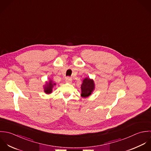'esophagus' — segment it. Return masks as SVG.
I'll return each instance as SVG.
<instances>
[{
	"instance_id": "esophagus-1",
	"label": "esophagus",
	"mask_w": 151,
	"mask_h": 151,
	"mask_svg": "<svg viewBox=\"0 0 151 151\" xmlns=\"http://www.w3.org/2000/svg\"><path fill=\"white\" fill-rule=\"evenodd\" d=\"M65 81H66V82H67V83H70L72 82V78H70V77H66V79H65Z\"/></svg>"
}]
</instances>
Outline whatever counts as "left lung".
<instances>
[{"mask_svg": "<svg viewBox=\"0 0 151 151\" xmlns=\"http://www.w3.org/2000/svg\"><path fill=\"white\" fill-rule=\"evenodd\" d=\"M94 88V84L93 80L88 78H85L83 83L81 85L82 93L81 96L84 97H86L90 96Z\"/></svg>", "mask_w": 151, "mask_h": 151, "instance_id": "1", "label": "left lung"}]
</instances>
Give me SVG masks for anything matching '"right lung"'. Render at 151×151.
<instances>
[{"label":"right lung","mask_w":151,"mask_h":151,"mask_svg":"<svg viewBox=\"0 0 151 151\" xmlns=\"http://www.w3.org/2000/svg\"><path fill=\"white\" fill-rule=\"evenodd\" d=\"M54 85H55V83H53L51 81H50V83H47L45 87H44V91L47 94L51 93L52 92Z\"/></svg>","instance_id":"1"}]
</instances>
